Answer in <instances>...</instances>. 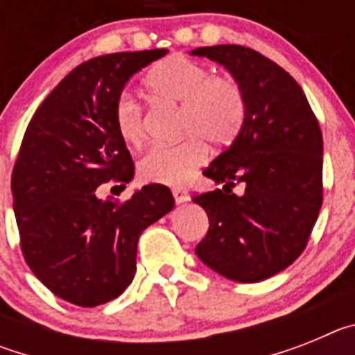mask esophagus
<instances>
[{"mask_svg":"<svg viewBox=\"0 0 355 355\" xmlns=\"http://www.w3.org/2000/svg\"><path fill=\"white\" fill-rule=\"evenodd\" d=\"M172 193H174V199L178 205H181V202H187L188 200V190L184 187H174L172 188Z\"/></svg>","mask_w":355,"mask_h":355,"instance_id":"1","label":"esophagus"}]
</instances>
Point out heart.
<instances>
[{
  "label": "heart",
  "instance_id": "1",
  "mask_svg": "<svg viewBox=\"0 0 355 355\" xmlns=\"http://www.w3.org/2000/svg\"><path fill=\"white\" fill-rule=\"evenodd\" d=\"M144 87L156 101L180 105V130L187 139L175 144L153 146L139 162L144 181L181 184L208 159L205 138L225 146L240 133L245 121V96L233 78L211 76L206 65L172 55L149 69ZM117 133L128 146L144 142L142 108L128 94L119 96L114 108Z\"/></svg>",
  "mask_w": 355,
  "mask_h": 355
}]
</instances>
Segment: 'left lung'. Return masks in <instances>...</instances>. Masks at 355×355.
Wrapping results in <instances>:
<instances>
[{"label": "left lung", "mask_w": 355, "mask_h": 355, "mask_svg": "<svg viewBox=\"0 0 355 355\" xmlns=\"http://www.w3.org/2000/svg\"><path fill=\"white\" fill-rule=\"evenodd\" d=\"M190 55L224 65L247 105L236 139L205 171L224 187L192 199L209 218L196 254L231 281L259 283L306 249L322 208V131L300 85L258 51L220 44Z\"/></svg>", "instance_id": "1"}]
</instances>
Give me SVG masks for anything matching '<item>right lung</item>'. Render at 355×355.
<instances>
[{
    "instance_id": "1",
    "label": "right lung",
    "mask_w": 355,
    "mask_h": 355,
    "mask_svg": "<svg viewBox=\"0 0 355 355\" xmlns=\"http://www.w3.org/2000/svg\"><path fill=\"white\" fill-rule=\"evenodd\" d=\"M165 55L150 49L83 62L44 99L24 133L12 172L21 249L40 283L74 306L117 299L137 272L142 231L174 208L162 184L124 202L96 196L110 180L122 188L133 180L115 103L135 72Z\"/></svg>"
}]
</instances>
